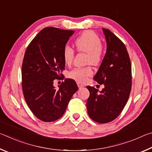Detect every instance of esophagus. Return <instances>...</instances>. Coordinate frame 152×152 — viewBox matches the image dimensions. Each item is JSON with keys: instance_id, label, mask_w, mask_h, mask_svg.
<instances>
[{"instance_id": "esophagus-1", "label": "esophagus", "mask_w": 152, "mask_h": 152, "mask_svg": "<svg viewBox=\"0 0 152 152\" xmlns=\"http://www.w3.org/2000/svg\"><path fill=\"white\" fill-rule=\"evenodd\" d=\"M77 84H78V88H84V84H82V83H80V82H77Z\"/></svg>"}]
</instances>
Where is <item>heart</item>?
<instances>
[{
  "mask_svg": "<svg viewBox=\"0 0 152 152\" xmlns=\"http://www.w3.org/2000/svg\"><path fill=\"white\" fill-rule=\"evenodd\" d=\"M74 45L78 52L86 53V63L97 66L101 62L103 55V48L101 40L96 33L92 31H85L74 41ZM74 51L70 46H66L63 50V59L66 65H70L74 58ZM91 67L76 68L68 73V77L79 82L86 81L92 76Z\"/></svg>",
  "mask_w": 152,
  "mask_h": 152,
  "instance_id": "b5f03b06",
  "label": "heart"
}]
</instances>
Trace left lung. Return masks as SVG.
<instances>
[{
    "label": "left lung",
    "instance_id": "8db88e82",
    "mask_svg": "<svg viewBox=\"0 0 152 152\" xmlns=\"http://www.w3.org/2000/svg\"><path fill=\"white\" fill-rule=\"evenodd\" d=\"M107 41V52L94 80L104 84L101 91L93 86L86 107L91 119L99 123L112 121L124 109L132 89V64L124 43L110 30L102 28Z\"/></svg>",
    "mask_w": 152,
    "mask_h": 152
}]
</instances>
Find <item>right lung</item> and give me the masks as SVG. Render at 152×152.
<instances>
[{
  "mask_svg": "<svg viewBox=\"0 0 152 152\" xmlns=\"http://www.w3.org/2000/svg\"><path fill=\"white\" fill-rule=\"evenodd\" d=\"M74 33L72 30L45 27L25 51L21 71L23 92L30 110L42 121L60 119L78 89L75 80L70 78L64 80L58 90L53 86V80L63 76V50Z\"/></svg>",
  "mask_w": 152,
  "mask_h": 152,
  "instance_id": "obj_1",
  "label": "right lung"
}]
</instances>
